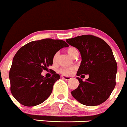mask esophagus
Masks as SVG:
<instances>
[{"mask_svg":"<svg viewBox=\"0 0 127 127\" xmlns=\"http://www.w3.org/2000/svg\"><path fill=\"white\" fill-rule=\"evenodd\" d=\"M62 78H63L64 79L66 80V81H68V80H70L71 79L70 76H67L63 75V76H62Z\"/></svg>","mask_w":127,"mask_h":127,"instance_id":"esophagus-1","label":"esophagus"}]
</instances>
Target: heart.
I'll list each match as a JSON object with an SVG mask.
<instances>
[{"mask_svg": "<svg viewBox=\"0 0 127 127\" xmlns=\"http://www.w3.org/2000/svg\"><path fill=\"white\" fill-rule=\"evenodd\" d=\"M67 52L68 54L72 58H74L76 55H78L79 54L78 49L76 48L73 47V46H70V47L68 48L67 49ZM58 56H59V52H56L54 55L53 58H52V62L54 64H55L57 63V62ZM74 70H75L74 67H62L59 70V72L63 75H69L72 73Z\"/></svg>", "mask_w": 127, "mask_h": 127, "instance_id": "obj_1", "label": "heart"}]
</instances>
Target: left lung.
I'll return each mask as SVG.
<instances>
[{"label":"left lung","instance_id":"left-lung-1","mask_svg":"<svg viewBox=\"0 0 127 127\" xmlns=\"http://www.w3.org/2000/svg\"><path fill=\"white\" fill-rule=\"evenodd\" d=\"M79 51L82 62L77 76L89 75L83 81L78 79V87L71 92L81 104L97 106L109 98L116 85L117 63L112 49L103 39L93 35H82L66 39Z\"/></svg>","mask_w":127,"mask_h":127}]
</instances>
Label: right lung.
<instances>
[{
  "label": "right lung",
  "mask_w": 127,
  "mask_h": 127,
  "mask_svg": "<svg viewBox=\"0 0 127 127\" xmlns=\"http://www.w3.org/2000/svg\"><path fill=\"white\" fill-rule=\"evenodd\" d=\"M67 46L64 40L48 38L29 42L17 51L9 77L11 93L20 104L34 106L48 98L60 76L51 69L52 76L49 78H44L41 73L52 65L54 55Z\"/></svg>",
  "instance_id": "right-lung-1"
}]
</instances>
